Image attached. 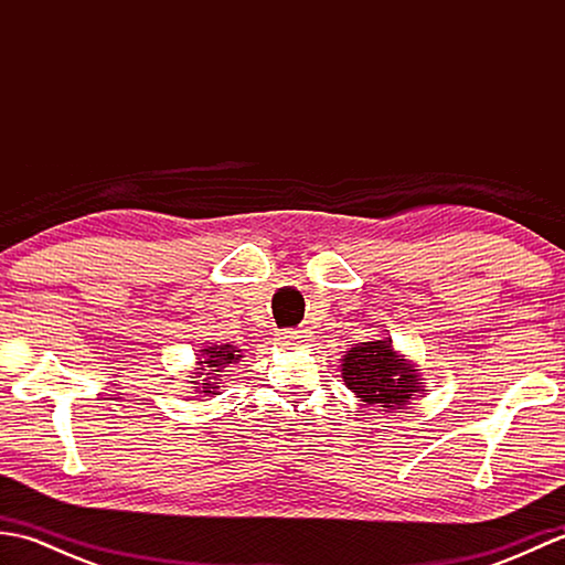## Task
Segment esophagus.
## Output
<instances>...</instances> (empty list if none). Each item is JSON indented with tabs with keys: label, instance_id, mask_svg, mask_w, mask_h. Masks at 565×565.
<instances>
[{
	"label": "esophagus",
	"instance_id": "obj_1",
	"mask_svg": "<svg viewBox=\"0 0 565 565\" xmlns=\"http://www.w3.org/2000/svg\"><path fill=\"white\" fill-rule=\"evenodd\" d=\"M308 338L310 334L306 330H286V332H281L279 340L284 344H298V342H308Z\"/></svg>",
	"mask_w": 565,
	"mask_h": 565
}]
</instances>
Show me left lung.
<instances>
[{
    "label": "left lung",
    "mask_w": 565,
    "mask_h": 565,
    "mask_svg": "<svg viewBox=\"0 0 565 565\" xmlns=\"http://www.w3.org/2000/svg\"><path fill=\"white\" fill-rule=\"evenodd\" d=\"M413 364L393 352L391 338L376 342H359L342 359V379L356 398L386 411H403L419 391V379Z\"/></svg>",
    "instance_id": "1"
}]
</instances>
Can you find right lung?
Returning a JSON list of instances; mask_svg holds the SVG:
<instances>
[{"label":"right lung","instance_id":"1","mask_svg":"<svg viewBox=\"0 0 565 565\" xmlns=\"http://www.w3.org/2000/svg\"><path fill=\"white\" fill-rule=\"evenodd\" d=\"M239 350H235L233 344H213V347H206V350H201V354H199V369H196V374L199 376H191V379H196V381H191L194 383V388H196V393H201V395H215L218 393V381H221V371L225 369V366H231V364H235L239 356L243 354H237Z\"/></svg>","mask_w":565,"mask_h":565}]
</instances>
